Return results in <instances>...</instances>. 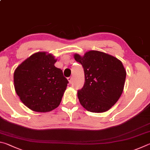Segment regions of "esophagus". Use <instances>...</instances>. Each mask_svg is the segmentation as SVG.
Returning a JSON list of instances; mask_svg holds the SVG:
<instances>
[{"mask_svg":"<svg viewBox=\"0 0 150 150\" xmlns=\"http://www.w3.org/2000/svg\"><path fill=\"white\" fill-rule=\"evenodd\" d=\"M67 79H68V82H69L70 83H71L72 82V76L68 78Z\"/></svg>","mask_w":150,"mask_h":150,"instance_id":"1","label":"esophagus"}]
</instances>
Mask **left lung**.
<instances>
[{"label":"left lung","instance_id":"left-lung-1","mask_svg":"<svg viewBox=\"0 0 150 150\" xmlns=\"http://www.w3.org/2000/svg\"><path fill=\"white\" fill-rule=\"evenodd\" d=\"M74 57L84 70V85L78 91L80 104L90 112L108 111L124 90L127 72L122 62L98 51H89L83 56L76 53Z\"/></svg>","mask_w":150,"mask_h":150}]
</instances>
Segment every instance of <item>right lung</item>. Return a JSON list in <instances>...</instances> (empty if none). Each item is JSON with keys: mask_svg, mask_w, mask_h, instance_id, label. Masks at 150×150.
Here are the masks:
<instances>
[{"mask_svg": "<svg viewBox=\"0 0 150 150\" xmlns=\"http://www.w3.org/2000/svg\"><path fill=\"white\" fill-rule=\"evenodd\" d=\"M57 59L51 53L38 52L25 59L14 73L15 91L29 109L49 112L59 107L68 81L54 66Z\"/></svg>", "mask_w": 150, "mask_h": 150, "instance_id": "add662e5", "label": "right lung"}]
</instances>
